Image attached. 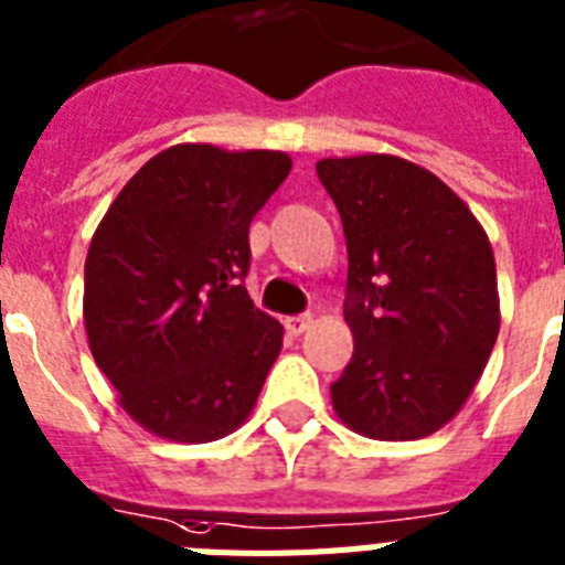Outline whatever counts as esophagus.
<instances>
[{
	"mask_svg": "<svg viewBox=\"0 0 565 565\" xmlns=\"http://www.w3.org/2000/svg\"><path fill=\"white\" fill-rule=\"evenodd\" d=\"M315 323V317L311 315H294V317H286V329L288 334H302L309 326Z\"/></svg>",
	"mask_w": 565,
	"mask_h": 565,
	"instance_id": "esophagus-1",
	"label": "esophagus"
}]
</instances>
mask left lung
<instances>
[{
  "mask_svg": "<svg viewBox=\"0 0 565 565\" xmlns=\"http://www.w3.org/2000/svg\"><path fill=\"white\" fill-rule=\"evenodd\" d=\"M317 175L347 233L343 317L355 338L334 413L370 439H424L468 401L500 334L488 233L404 158H323Z\"/></svg>",
  "mask_w": 565,
  "mask_h": 565,
  "instance_id": "8db88e82",
  "label": "left lung"
}]
</instances>
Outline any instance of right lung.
I'll return each instance as SVG.
<instances>
[{
	"mask_svg": "<svg viewBox=\"0 0 565 565\" xmlns=\"http://www.w3.org/2000/svg\"><path fill=\"white\" fill-rule=\"evenodd\" d=\"M288 172L286 152L179 143L149 158L97 225L88 349L143 430L204 445L250 416L282 326L242 286L248 227Z\"/></svg>",
	"mask_w": 565,
	"mask_h": 565,
	"instance_id": "right-lung-1",
	"label": "right lung"
}]
</instances>
